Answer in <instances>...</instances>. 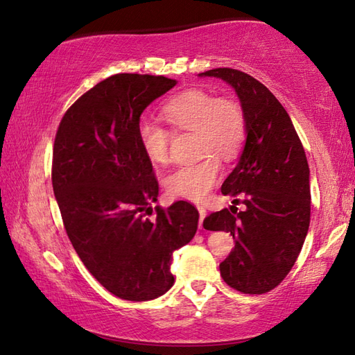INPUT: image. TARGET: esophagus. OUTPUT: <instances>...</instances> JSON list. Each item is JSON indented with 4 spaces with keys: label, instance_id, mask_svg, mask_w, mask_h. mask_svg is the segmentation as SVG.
<instances>
[{
    "label": "esophagus",
    "instance_id": "esophagus-1",
    "mask_svg": "<svg viewBox=\"0 0 355 355\" xmlns=\"http://www.w3.org/2000/svg\"><path fill=\"white\" fill-rule=\"evenodd\" d=\"M197 209H198V214H200V227H203V220L207 215V211L205 209L203 206H197Z\"/></svg>",
    "mask_w": 355,
    "mask_h": 355
}]
</instances>
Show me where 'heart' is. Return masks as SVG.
Instances as JSON below:
<instances>
[{"instance_id": "obj_1", "label": "heart", "mask_w": 355, "mask_h": 355, "mask_svg": "<svg viewBox=\"0 0 355 355\" xmlns=\"http://www.w3.org/2000/svg\"><path fill=\"white\" fill-rule=\"evenodd\" d=\"M163 120L173 132H196V150L203 157L197 163L178 166L164 178L172 196L200 201L207 197L221 175L218 157L232 159L246 138V118L240 104L231 98H217L203 89H189L164 104ZM144 155L154 164L169 159L171 134L157 123L143 121L138 126Z\"/></svg>"}]
</instances>
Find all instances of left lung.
<instances>
[{
    "mask_svg": "<svg viewBox=\"0 0 355 355\" xmlns=\"http://www.w3.org/2000/svg\"><path fill=\"white\" fill-rule=\"evenodd\" d=\"M232 86L246 118V141L221 193L245 211L207 215V231L231 232L232 252L220 263L229 286L243 294H265L289 274L306 239L311 220L309 166L286 110L254 76L218 67L198 73ZM242 200H240L239 198Z\"/></svg>",
    "mask_w": 355,
    "mask_h": 355,
    "instance_id": "8db88e82",
    "label": "left lung"
}]
</instances>
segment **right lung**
Here are the masks:
<instances>
[{
    "mask_svg": "<svg viewBox=\"0 0 355 355\" xmlns=\"http://www.w3.org/2000/svg\"><path fill=\"white\" fill-rule=\"evenodd\" d=\"M175 85L155 75L109 76L67 109L55 137L52 184L67 237L89 272L123 300L168 293L172 254L197 232L200 215L187 201L144 217L158 182L138 140L140 116Z\"/></svg>",
    "mask_w": 355,
    "mask_h": 355,
    "instance_id": "right-lung-1",
    "label": "right lung"
}]
</instances>
